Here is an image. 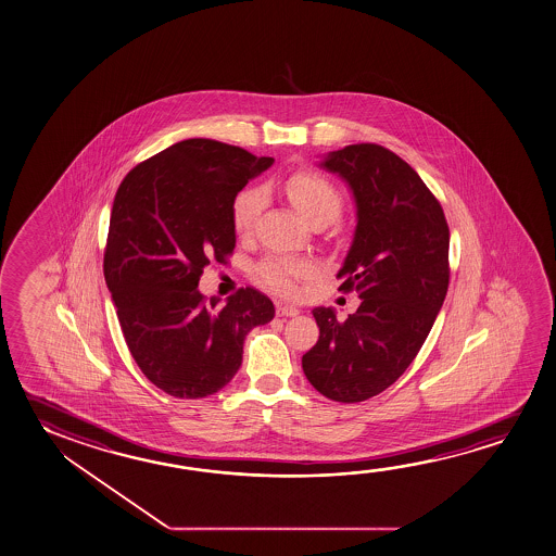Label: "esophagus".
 <instances>
[{"label":"esophagus","instance_id":"esophagus-1","mask_svg":"<svg viewBox=\"0 0 556 556\" xmlns=\"http://www.w3.org/2000/svg\"><path fill=\"white\" fill-rule=\"evenodd\" d=\"M276 315L278 317H295V315H300V308L291 307V305H278Z\"/></svg>","mask_w":556,"mask_h":556}]
</instances>
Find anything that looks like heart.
I'll use <instances>...</instances> for the list:
<instances>
[{"instance_id":"heart-1","label":"heart","mask_w":556,"mask_h":556,"mask_svg":"<svg viewBox=\"0 0 556 556\" xmlns=\"http://www.w3.org/2000/svg\"><path fill=\"white\" fill-rule=\"evenodd\" d=\"M282 189L293 206L301 212V216L311 224L317 220L330 224L342 212V197L334 186H330L325 177L317 174L295 172L283 179ZM263 204L265 194L258 187H248L236 197L231 206V218L239 238L251 236L256 218L263 211ZM256 274L270 290L282 295H295L300 290L301 278L313 274V265L293 256H268L256 266Z\"/></svg>"}]
</instances>
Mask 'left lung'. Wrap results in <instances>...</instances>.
<instances>
[{
	"instance_id": "8db88e82",
	"label": "left lung",
	"mask_w": 556,
	"mask_h": 556,
	"mask_svg": "<svg viewBox=\"0 0 556 556\" xmlns=\"http://www.w3.org/2000/svg\"><path fill=\"white\" fill-rule=\"evenodd\" d=\"M320 168L342 177L355 201L338 278L362 303L345 320L332 307L313 308L320 336L301 365L323 396L353 404L394 384L431 332L448 291L450 231L424 179L384 147L332 150Z\"/></svg>"
}]
</instances>
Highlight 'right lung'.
<instances>
[{
  "instance_id": "obj_1",
  "label": "right lung",
  "mask_w": 556,
  "mask_h": 556,
  "mask_svg": "<svg viewBox=\"0 0 556 556\" xmlns=\"http://www.w3.org/2000/svg\"><path fill=\"white\" fill-rule=\"evenodd\" d=\"M248 150L187 139L144 160L115 193L104 276L132 359L169 396L218 392L241 367L245 336L273 301L241 288L218 307L197 290L204 266L236 248L231 206L273 166Z\"/></svg>"
}]
</instances>
